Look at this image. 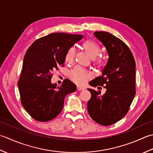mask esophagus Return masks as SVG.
Returning <instances> with one entry per match:
<instances>
[{"instance_id":"34e87169","label":"esophagus","mask_w":153,"mask_h":153,"mask_svg":"<svg viewBox=\"0 0 153 153\" xmlns=\"http://www.w3.org/2000/svg\"><path fill=\"white\" fill-rule=\"evenodd\" d=\"M85 88H84V87H82V86H77V90H85Z\"/></svg>"}]
</instances>
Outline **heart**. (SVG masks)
Returning <instances> with one entry per match:
<instances>
[{
	"instance_id": "1",
	"label": "heart",
	"mask_w": 153,
	"mask_h": 153,
	"mask_svg": "<svg viewBox=\"0 0 153 153\" xmlns=\"http://www.w3.org/2000/svg\"><path fill=\"white\" fill-rule=\"evenodd\" d=\"M83 48L85 49L90 57L93 59L94 64L96 67L99 68H103L105 64V60L104 57H99L102 52V48L97 42L92 40H86L82 43ZM75 57V49L71 48L67 51L65 56V61L67 63H71L74 61ZM97 58H96V57ZM90 74L84 68L80 67H74L68 73L69 79L78 85H82L85 83Z\"/></svg>"
}]
</instances>
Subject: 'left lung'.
<instances>
[{
    "mask_svg": "<svg viewBox=\"0 0 153 153\" xmlns=\"http://www.w3.org/2000/svg\"><path fill=\"white\" fill-rule=\"evenodd\" d=\"M94 34L106 48L109 59L102 75L89 84L103 86L106 91L100 95V90L88 88L91 98L87 109L95 122L108 126L122 119L129 111L135 95L136 65L131 51L122 40L105 32Z\"/></svg>",
    "mask_w": 153,
    "mask_h": 153,
    "instance_id": "8db88e82",
    "label": "left lung"
}]
</instances>
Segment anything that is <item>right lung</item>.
Wrapping results in <instances>:
<instances>
[{
    "label": "right lung",
    "instance_id": "add662e5",
    "mask_svg": "<svg viewBox=\"0 0 153 153\" xmlns=\"http://www.w3.org/2000/svg\"><path fill=\"white\" fill-rule=\"evenodd\" d=\"M82 37L51 33L36 40L27 50L18 86L22 105L34 120L45 122L54 119L63 110L65 96L76 90L68 79L60 86L51 79L55 70L64 67L67 51Z\"/></svg>",
    "mask_w": 153,
    "mask_h": 153
}]
</instances>
